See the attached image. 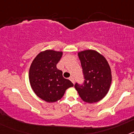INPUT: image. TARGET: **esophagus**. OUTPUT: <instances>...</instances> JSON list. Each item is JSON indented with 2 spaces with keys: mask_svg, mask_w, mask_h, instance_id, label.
I'll return each instance as SVG.
<instances>
[{
  "mask_svg": "<svg viewBox=\"0 0 134 134\" xmlns=\"http://www.w3.org/2000/svg\"><path fill=\"white\" fill-rule=\"evenodd\" d=\"M69 79L70 80V81L72 82L73 84H74V77H73V76H70Z\"/></svg>",
  "mask_w": 134,
  "mask_h": 134,
  "instance_id": "34e87169",
  "label": "esophagus"
}]
</instances>
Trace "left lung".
I'll list each match as a JSON object with an SVG mask.
<instances>
[{"label":"left lung","mask_w":134,"mask_h":134,"mask_svg":"<svg viewBox=\"0 0 134 134\" xmlns=\"http://www.w3.org/2000/svg\"><path fill=\"white\" fill-rule=\"evenodd\" d=\"M83 71L85 82L74 85L82 100L88 103H97L108 93L112 81L111 70L105 57L94 49L78 52Z\"/></svg>","instance_id":"1"}]
</instances>
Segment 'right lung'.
<instances>
[{
	"label": "right lung",
	"mask_w": 134,
	"mask_h": 134,
	"mask_svg": "<svg viewBox=\"0 0 134 134\" xmlns=\"http://www.w3.org/2000/svg\"><path fill=\"white\" fill-rule=\"evenodd\" d=\"M62 55V51H42L34 59L29 68V80L32 90L38 97L48 103L61 99L66 90L74 86L56 68Z\"/></svg>",
	"instance_id": "add662e5"
}]
</instances>
